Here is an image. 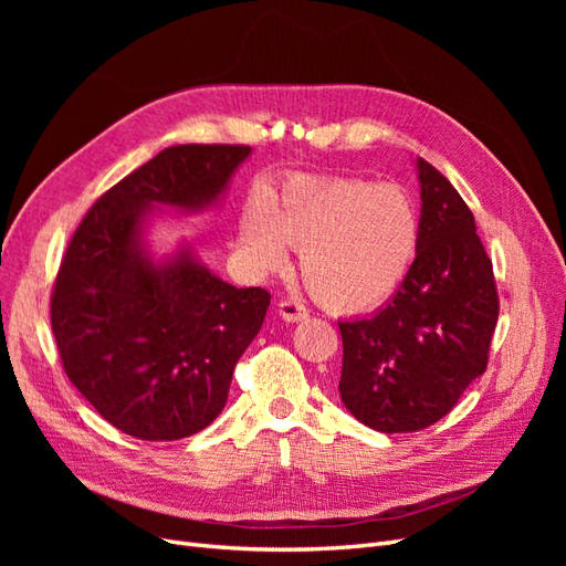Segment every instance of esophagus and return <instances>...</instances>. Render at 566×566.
Masks as SVG:
<instances>
[{
  "instance_id": "obj_1",
  "label": "esophagus",
  "mask_w": 566,
  "mask_h": 566,
  "mask_svg": "<svg viewBox=\"0 0 566 566\" xmlns=\"http://www.w3.org/2000/svg\"><path fill=\"white\" fill-rule=\"evenodd\" d=\"M279 316L285 323H300L310 316V312H306V306L297 300H283V302H279Z\"/></svg>"
}]
</instances>
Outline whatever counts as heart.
<instances>
[{"label": "heart", "instance_id": "1", "mask_svg": "<svg viewBox=\"0 0 566 566\" xmlns=\"http://www.w3.org/2000/svg\"><path fill=\"white\" fill-rule=\"evenodd\" d=\"M420 245V210L403 186L356 177H295L254 193L238 248L256 273L287 264L300 248L302 279L325 310L361 314L397 293Z\"/></svg>", "mask_w": 566, "mask_h": 566}]
</instances>
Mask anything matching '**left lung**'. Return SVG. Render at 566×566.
Instances as JSON below:
<instances>
[{"instance_id": "1", "label": "left lung", "mask_w": 566, "mask_h": 566, "mask_svg": "<svg viewBox=\"0 0 566 566\" xmlns=\"http://www.w3.org/2000/svg\"><path fill=\"white\" fill-rule=\"evenodd\" d=\"M420 245L394 297L370 316L339 321V399L370 430H424L486 370L499 321L493 266L465 200L416 160Z\"/></svg>"}]
</instances>
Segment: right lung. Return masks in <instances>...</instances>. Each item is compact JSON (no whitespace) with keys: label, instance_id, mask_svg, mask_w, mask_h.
<instances>
[{"label":"right lung","instance_id":"obj_1","mask_svg":"<svg viewBox=\"0 0 566 566\" xmlns=\"http://www.w3.org/2000/svg\"><path fill=\"white\" fill-rule=\"evenodd\" d=\"M250 146H172L101 196L63 256L51 295L67 378L101 418L144 441L205 430L229 399L238 358L271 295L235 287L184 238L153 252L167 210L205 212L227 198Z\"/></svg>","mask_w":566,"mask_h":566}]
</instances>
